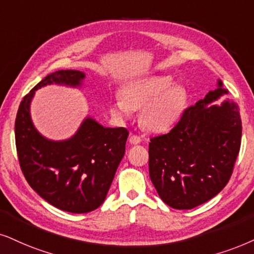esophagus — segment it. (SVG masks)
Returning <instances> with one entry per match:
<instances>
[{
  "label": "esophagus",
  "instance_id": "34e87169",
  "mask_svg": "<svg viewBox=\"0 0 254 254\" xmlns=\"http://www.w3.org/2000/svg\"><path fill=\"white\" fill-rule=\"evenodd\" d=\"M129 142L131 144H133V145H137V144H139L140 142H142V139H140V137L137 136V134H131L129 138Z\"/></svg>",
  "mask_w": 254,
  "mask_h": 254
}]
</instances>
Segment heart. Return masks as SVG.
<instances>
[{"mask_svg":"<svg viewBox=\"0 0 254 254\" xmlns=\"http://www.w3.org/2000/svg\"><path fill=\"white\" fill-rule=\"evenodd\" d=\"M171 77L149 76L122 85L121 97L110 103L111 115L124 121L132 110L140 108L139 121L151 132H166L175 127L185 108V92L172 85Z\"/></svg>","mask_w":254,"mask_h":254,"instance_id":"obj_1","label":"heart"}]
</instances>
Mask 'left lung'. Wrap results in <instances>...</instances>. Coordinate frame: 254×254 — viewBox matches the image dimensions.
Here are the masks:
<instances>
[{
    "mask_svg": "<svg viewBox=\"0 0 254 254\" xmlns=\"http://www.w3.org/2000/svg\"><path fill=\"white\" fill-rule=\"evenodd\" d=\"M223 82L204 99L188 108L169 133L149 144V173L165 204L190 210L206 203L225 188L242 142L239 108Z\"/></svg>",
    "mask_w": 254,
    "mask_h": 254,
    "instance_id": "1",
    "label": "left lung"
}]
</instances>
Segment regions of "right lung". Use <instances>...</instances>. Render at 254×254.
<instances>
[{
  "label": "right lung",
  "instance_id": "right-lung-1",
  "mask_svg": "<svg viewBox=\"0 0 254 254\" xmlns=\"http://www.w3.org/2000/svg\"><path fill=\"white\" fill-rule=\"evenodd\" d=\"M84 78L78 70L48 75L21 102L15 122L18 160L29 185L53 206L71 213L90 212L103 203L124 157L129 131L104 127L88 116L68 139L53 140L35 127L30 105L43 86L81 88Z\"/></svg>",
  "mask_w": 254,
  "mask_h": 254
}]
</instances>
